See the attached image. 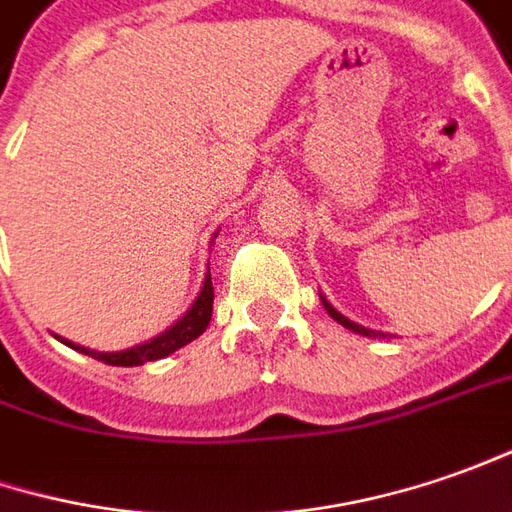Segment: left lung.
I'll return each instance as SVG.
<instances>
[{
    "instance_id": "1",
    "label": "left lung",
    "mask_w": 512,
    "mask_h": 512,
    "mask_svg": "<svg viewBox=\"0 0 512 512\" xmlns=\"http://www.w3.org/2000/svg\"><path fill=\"white\" fill-rule=\"evenodd\" d=\"M323 306H326L328 314H331V317H334V320H337V323H340V326L351 328V331H357V334H365V337H374V331H371V328H362V326H357V323H351V320H348V317H343V314H340V311H334V309H331V306H328L326 300H323Z\"/></svg>"
}]
</instances>
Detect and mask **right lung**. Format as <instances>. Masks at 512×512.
<instances>
[{
    "mask_svg": "<svg viewBox=\"0 0 512 512\" xmlns=\"http://www.w3.org/2000/svg\"><path fill=\"white\" fill-rule=\"evenodd\" d=\"M212 300H215V289H212V277L206 274V280H203V289L198 294V300L192 303V309L186 311L184 317L175 323L172 328H167L164 334H158L155 340L144 345H135V348H127V351H115V354H101V351H90V348H81V345L73 343H64L73 345L76 351L81 354H87V357H93V360L107 362V365H121V368H130V365H144V362L152 360H161V357H167L172 351H178V348H184L186 343H192L195 337H201L206 326H209V320H212Z\"/></svg>",
    "mask_w": 512,
    "mask_h": 512,
    "instance_id": "1",
    "label": "right lung"
}]
</instances>
